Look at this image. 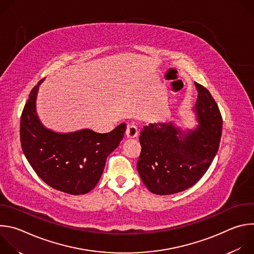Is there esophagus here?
Segmentation results:
<instances>
[{"instance_id": "1", "label": "esophagus", "mask_w": 254, "mask_h": 254, "mask_svg": "<svg viewBox=\"0 0 254 254\" xmlns=\"http://www.w3.org/2000/svg\"><path fill=\"white\" fill-rule=\"evenodd\" d=\"M137 127L136 126H134V124H128L127 127V130H126V134L128 138H132L135 137L137 135Z\"/></svg>"}]
</instances>
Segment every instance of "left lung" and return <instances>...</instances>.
Returning <instances> with one entry per match:
<instances>
[{
  "label": "left lung",
  "mask_w": 254,
  "mask_h": 254,
  "mask_svg": "<svg viewBox=\"0 0 254 254\" xmlns=\"http://www.w3.org/2000/svg\"><path fill=\"white\" fill-rule=\"evenodd\" d=\"M195 86V128L184 130L173 123H158L140 130L136 168L143 184L154 194L171 195L194 186L218 152L222 132L218 105L207 88L196 82Z\"/></svg>",
  "instance_id": "8db88e82"
}]
</instances>
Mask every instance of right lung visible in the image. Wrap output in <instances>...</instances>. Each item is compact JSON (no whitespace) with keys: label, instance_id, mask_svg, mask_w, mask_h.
I'll list each match as a JSON object with an SVG mask.
<instances>
[{"label":"right lung","instance_id":"1","mask_svg":"<svg viewBox=\"0 0 254 254\" xmlns=\"http://www.w3.org/2000/svg\"><path fill=\"white\" fill-rule=\"evenodd\" d=\"M40 80L29 94L20 121L23 153L44 182L70 194L91 191L102 175L106 158L124 138L125 123L107 133L89 128L72 132H56L43 126L36 112Z\"/></svg>","mask_w":254,"mask_h":254}]
</instances>
